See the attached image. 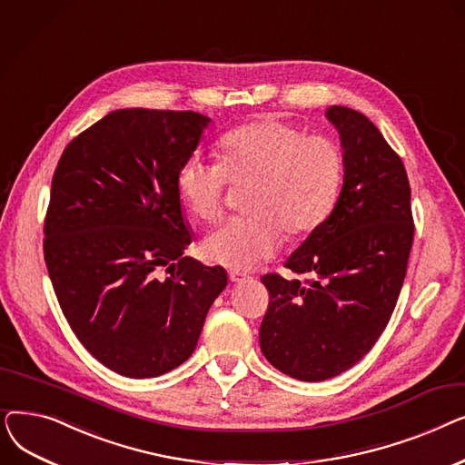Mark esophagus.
I'll return each instance as SVG.
<instances>
[{
	"instance_id": "34e87169",
	"label": "esophagus",
	"mask_w": 465,
	"mask_h": 465,
	"mask_svg": "<svg viewBox=\"0 0 465 465\" xmlns=\"http://www.w3.org/2000/svg\"><path fill=\"white\" fill-rule=\"evenodd\" d=\"M228 277H230L232 282H241V281L247 279V273H242V272H230Z\"/></svg>"
}]
</instances>
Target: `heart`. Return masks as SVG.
I'll return each mask as SVG.
<instances>
[{"label": "heart", "mask_w": 465, "mask_h": 465, "mask_svg": "<svg viewBox=\"0 0 465 465\" xmlns=\"http://www.w3.org/2000/svg\"><path fill=\"white\" fill-rule=\"evenodd\" d=\"M216 162L184 160L175 190L188 213L213 223L224 205L228 183L245 186L242 211L202 242V256L214 265L247 270L270 258L282 230L302 239L333 213L343 184V153L326 134H305L279 118H260L230 130L216 143Z\"/></svg>", "instance_id": "b5f03b06"}]
</instances>
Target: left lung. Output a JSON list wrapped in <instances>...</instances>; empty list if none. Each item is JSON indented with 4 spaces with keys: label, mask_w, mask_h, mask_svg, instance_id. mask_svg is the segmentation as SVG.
<instances>
[{
    "label": "left lung",
    "mask_w": 465,
    "mask_h": 465,
    "mask_svg": "<svg viewBox=\"0 0 465 465\" xmlns=\"http://www.w3.org/2000/svg\"><path fill=\"white\" fill-rule=\"evenodd\" d=\"M326 116L343 143V190L326 223L284 263L305 279H260L270 292L260 349L273 368L307 382L347 371L377 343L414 237L400 154L361 113L331 105Z\"/></svg>",
    "instance_id": "left-lung-1"
}]
</instances>
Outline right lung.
<instances>
[{"instance_id":"right-lung-1","label":"right lung","mask_w":465,"mask_h":465,"mask_svg":"<svg viewBox=\"0 0 465 465\" xmlns=\"http://www.w3.org/2000/svg\"><path fill=\"white\" fill-rule=\"evenodd\" d=\"M207 122L193 111H113L65 146L53 175L48 277L83 347L124 377L186 361L228 284L224 267L183 256L192 235L175 177Z\"/></svg>"}]
</instances>
